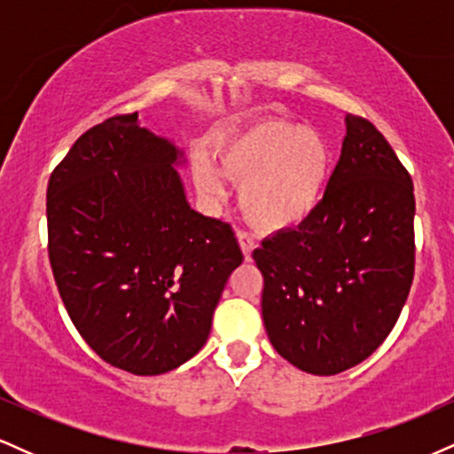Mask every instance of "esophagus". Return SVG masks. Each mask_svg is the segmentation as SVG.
Returning a JSON list of instances; mask_svg holds the SVG:
<instances>
[{"instance_id": "obj_1", "label": "esophagus", "mask_w": 454, "mask_h": 454, "mask_svg": "<svg viewBox=\"0 0 454 454\" xmlns=\"http://www.w3.org/2000/svg\"><path fill=\"white\" fill-rule=\"evenodd\" d=\"M237 239H239V245H241V249H243V256H245V260L252 258L254 247H256V243H254V239L249 237L247 232H237Z\"/></svg>"}]
</instances>
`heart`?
I'll use <instances>...</instances> for the list:
<instances>
[{
  "mask_svg": "<svg viewBox=\"0 0 454 454\" xmlns=\"http://www.w3.org/2000/svg\"><path fill=\"white\" fill-rule=\"evenodd\" d=\"M215 163L194 155L192 176L198 192L207 200H222L228 179L239 185L245 220L262 232H281L299 228L320 209L333 151L316 128L262 119L217 140Z\"/></svg>",
  "mask_w": 454,
  "mask_h": 454,
  "instance_id": "1",
  "label": "heart"
}]
</instances>
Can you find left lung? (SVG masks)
Instances as JSON below:
<instances>
[{
    "mask_svg": "<svg viewBox=\"0 0 454 454\" xmlns=\"http://www.w3.org/2000/svg\"><path fill=\"white\" fill-rule=\"evenodd\" d=\"M414 185L387 138L346 114L320 209L254 249L264 328L286 361L335 376L378 350L414 278Z\"/></svg>",
    "mask_w": 454,
    "mask_h": 454,
    "instance_id": "1",
    "label": "left lung"
}]
</instances>
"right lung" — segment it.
I'll list each match as a JSON object with an SVG mask.
<instances>
[{
    "mask_svg": "<svg viewBox=\"0 0 454 454\" xmlns=\"http://www.w3.org/2000/svg\"><path fill=\"white\" fill-rule=\"evenodd\" d=\"M185 151L138 113L87 129L46 190L49 258L67 314L98 356L160 376L209 340L243 262L231 223L187 202Z\"/></svg>",
    "mask_w": 454,
    "mask_h": 454,
    "instance_id": "right-lung-1",
    "label": "right lung"
}]
</instances>
